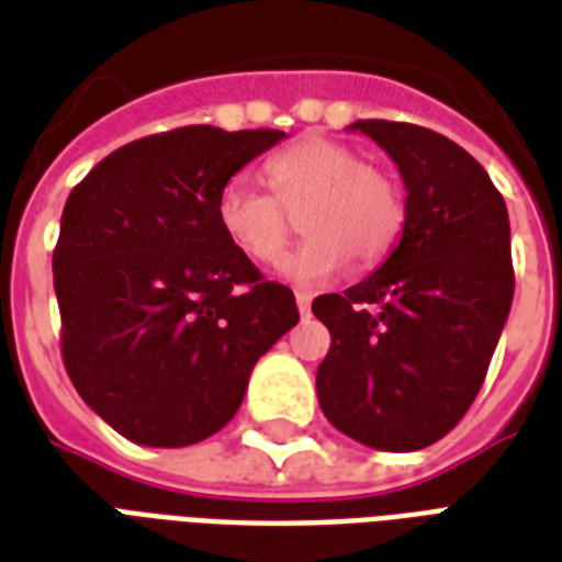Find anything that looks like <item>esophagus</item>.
Here are the masks:
<instances>
[{"label": "esophagus", "instance_id": "1", "mask_svg": "<svg viewBox=\"0 0 562 562\" xmlns=\"http://www.w3.org/2000/svg\"><path fill=\"white\" fill-rule=\"evenodd\" d=\"M297 297V310H301V316H310V304H313V294H306V292H297L294 294Z\"/></svg>", "mask_w": 562, "mask_h": 562}]
</instances>
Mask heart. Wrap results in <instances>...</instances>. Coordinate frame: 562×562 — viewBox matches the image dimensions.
I'll list each match as a JSON object with an SVG mask.
<instances>
[{
	"label": "heart",
	"instance_id": "heart-1",
	"mask_svg": "<svg viewBox=\"0 0 562 562\" xmlns=\"http://www.w3.org/2000/svg\"><path fill=\"white\" fill-rule=\"evenodd\" d=\"M268 192L234 177L216 195L222 237L256 265H277L291 236V216L302 211L307 237L282 259L280 277L297 285L334 280L349 256L373 268L403 232L406 207L389 173L370 168L340 140L306 135L265 161Z\"/></svg>",
	"mask_w": 562,
	"mask_h": 562
}]
</instances>
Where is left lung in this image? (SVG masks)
I'll return each mask as SVG.
<instances>
[{
    "instance_id": "8db88e82",
    "label": "left lung",
    "mask_w": 562,
    "mask_h": 562,
    "mask_svg": "<svg viewBox=\"0 0 562 562\" xmlns=\"http://www.w3.org/2000/svg\"><path fill=\"white\" fill-rule=\"evenodd\" d=\"M349 128L389 153L409 195L382 268L313 301L330 330L318 406L361 446L418 451L467 415L512 310L506 201L446 135L389 120Z\"/></svg>"
}]
</instances>
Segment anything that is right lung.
I'll list each match as a JSON object with an SVG mask.
<instances>
[{
    "label": "right lung",
    "instance_id": "add662e5",
    "mask_svg": "<svg viewBox=\"0 0 562 562\" xmlns=\"http://www.w3.org/2000/svg\"><path fill=\"white\" fill-rule=\"evenodd\" d=\"M285 132L183 126L114 149L63 210V361L92 413L138 446L183 448L240 409L261 355L297 325L292 289L222 237L216 195Z\"/></svg>",
    "mask_w": 562,
    "mask_h": 562
}]
</instances>
